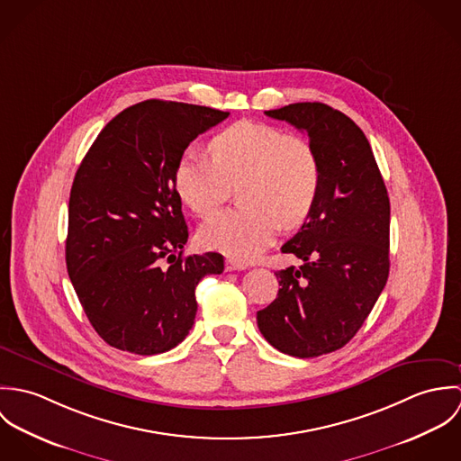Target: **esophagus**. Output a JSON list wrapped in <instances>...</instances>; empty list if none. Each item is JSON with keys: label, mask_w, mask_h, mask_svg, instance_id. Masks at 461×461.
Segmentation results:
<instances>
[{"label": "esophagus", "mask_w": 461, "mask_h": 461, "mask_svg": "<svg viewBox=\"0 0 461 461\" xmlns=\"http://www.w3.org/2000/svg\"><path fill=\"white\" fill-rule=\"evenodd\" d=\"M249 266L245 263H240V261H236V259H227L225 261V269L227 271H240V269H247Z\"/></svg>", "instance_id": "1"}]
</instances>
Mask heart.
Returning a JSON list of instances; mask_svg holds the SVG:
<instances>
[{
  "label": "heart",
  "mask_w": 461,
  "mask_h": 461,
  "mask_svg": "<svg viewBox=\"0 0 461 461\" xmlns=\"http://www.w3.org/2000/svg\"><path fill=\"white\" fill-rule=\"evenodd\" d=\"M209 159L185 154L174 170L179 198L198 216H211L230 197L241 203L200 229V241L238 261L258 258L278 227L293 229L311 214L321 188V163L314 145L300 134L241 121L214 134Z\"/></svg>",
  "instance_id": "1"
}]
</instances>
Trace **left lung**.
Returning <instances> with one entry per match:
<instances>
[{"label": "left lung", "instance_id": "8db88e82", "mask_svg": "<svg viewBox=\"0 0 461 461\" xmlns=\"http://www.w3.org/2000/svg\"><path fill=\"white\" fill-rule=\"evenodd\" d=\"M264 113L309 134L321 188L302 229L280 249L303 264L275 271L282 287L258 312V325L278 351L320 357L353 339L387 284L389 194L366 134L342 112L294 103Z\"/></svg>", "mask_w": 461, "mask_h": 461}]
</instances>
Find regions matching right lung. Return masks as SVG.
<instances>
[{
  "mask_svg": "<svg viewBox=\"0 0 461 461\" xmlns=\"http://www.w3.org/2000/svg\"><path fill=\"white\" fill-rule=\"evenodd\" d=\"M229 117L207 106L143 101L121 112L83 158L68 198V278L110 346L158 355L190 333L195 287L223 256L183 258L188 225L174 170L190 141Z\"/></svg>",
  "mask_w": 461,
  "mask_h": 461,
  "instance_id": "1",
  "label": "right lung"
}]
</instances>
